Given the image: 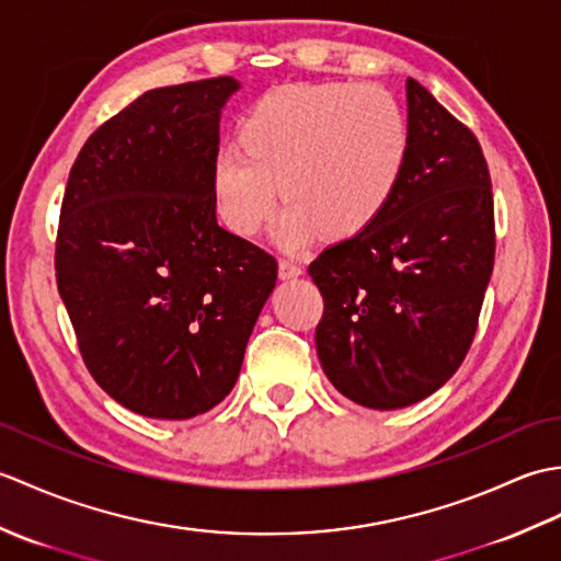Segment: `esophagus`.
<instances>
[{
	"label": "esophagus",
	"mask_w": 561,
	"mask_h": 561,
	"mask_svg": "<svg viewBox=\"0 0 561 561\" xmlns=\"http://www.w3.org/2000/svg\"><path fill=\"white\" fill-rule=\"evenodd\" d=\"M299 274H304V267L299 262H291V260H279V277L282 279H296Z\"/></svg>",
	"instance_id": "obj_1"
}]
</instances>
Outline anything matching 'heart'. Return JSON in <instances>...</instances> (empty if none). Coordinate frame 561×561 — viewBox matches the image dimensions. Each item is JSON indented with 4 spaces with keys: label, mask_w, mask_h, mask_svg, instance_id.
<instances>
[{
    "label": "heart",
    "mask_w": 561,
    "mask_h": 561,
    "mask_svg": "<svg viewBox=\"0 0 561 561\" xmlns=\"http://www.w3.org/2000/svg\"><path fill=\"white\" fill-rule=\"evenodd\" d=\"M211 161L221 221L255 236L277 205V241L299 248L320 233L354 238L383 217L410 161L400 103L371 83H291L265 93ZM280 185L277 186L276 183Z\"/></svg>",
    "instance_id": "heart-1"
}]
</instances>
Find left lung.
Listing matches in <instances>:
<instances>
[{"instance_id": "left-lung-1", "label": "left lung", "mask_w": 561, "mask_h": 561, "mask_svg": "<svg viewBox=\"0 0 561 561\" xmlns=\"http://www.w3.org/2000/svg\"><path fill=\"white\" fill-rule=\"evenodd\" d=\"M410 161L371 229L311 265L325 311L316 350L330 383L400 410L458 371L494 270V197L478 137L408 79Z\"/></svg>"}]
</instances>
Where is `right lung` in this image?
<instances>
[{"mask_svg":"<svg viewBox=\"0 0 561 561\" xmlns=\"http://www.w3.org/2000/svg\"><path fill=\"white\" fill-rule=\"evenodd\" d=\"M231 77L141 93L93 133L59 209L55 274L93 380L123 408L190 420L241 374L277 260L217 224L211 161Z\"/></svg>","mask_w":561,"mask_h":561,"instance_id":"add662e5","label":"right lung"}]
</instances>
